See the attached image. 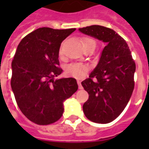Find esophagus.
Here are the masks:
<instances>
[{"label":"esophagus","mask_w":149,"mask_h":149,"mask_svg":"<svg viewBox=\"0 0 149 149\" xmlns=\"http://www.w3.org/2000/svg\"><path fill=\"white\" fill-rule=\"evenodd\" d=\"M77 84H78V88H79V89H83V86H82V85H81V81H77Z\"/></svg>","instance_id":"obj_1"}]
</instances>
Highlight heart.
Wrapping results in <instances>:
<instances>
[{
    "mask_svg": "<svg viewBox=\"0 0 149 149\" xmlns=\"http://www.w3.org/2000/svg\"><path fill=\"white\" fill-rule=\"evenodd\" d=\"M82 44L84 47L86 46H93L95 47L96 42L95 39L93 38L87 37V36H84L81 39ZM59 54L60 56L63 55V50L60 48L59 51ZM89 71V66L86 64H81V63H73V64H70L65 68V73L67 75L73 77L74 78L81 79L84 77L86 75V73Z\"/></svg>",
    "mask_w": 149,
    "mask_h": 149,
    "instance_id": "b5f03b06",
    "label": "heart"
}]
</instances>
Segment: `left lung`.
I'll use <instances>...</instances> for the list:
<instances>
[{
    "instance_id": "obj_1",
    "label": "left lung",
    "mask_w": 149,
    "mask_h": 149,
    "mask_svg": "<svg viewBox=\"0 0 149 149\" xmlns=\"http://www.w3.org/2000/svg\"><path fill=\"white\" fill-rule=\"evenodd\" d=\"M79 30L107 43L97 66L81 84L89 95L83 106L86 118L109 123L122 113L131 98L136 64L126 41L113 30L92 25Z\"/></svg>"
}]
</instances>
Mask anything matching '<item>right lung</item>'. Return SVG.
I'll return each mask as SVG.
<instances>
[{
	"label": "right lung",
	"mask_w": 149,
	"mask_h": 149,
	"mask_svg": "<svg viewBox=\"0 0 149 149\" xmlns=\"http://www.w3.org/2000/svg\"><path fill=\"white\" fill-rule=\"evenodd\" d=\"M75 30L41 27L18 45L12 62V89L22 113L33 123L46 125L58 121L63 101L77 90L74 78L54 80L63 72L58 59L62 42Z\"/></svg>",
	"instance_id": "right-lung-1"
}]
</instances>
